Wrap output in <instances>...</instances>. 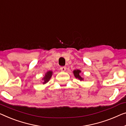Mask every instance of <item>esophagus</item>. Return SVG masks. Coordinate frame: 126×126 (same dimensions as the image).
<instances>
[{
	"label": "esophagus",
	"instance_id": "34e87169",
	"mask_svg": "<svg viewBox=\"0 0 126 126\" xmlns=\"http://www.w3.org/2000/svg\"><path fill=\"white\" fill-rule=\"evenodd\" d=\"M60 69H61L62 71H65V69H66V67H61V68H60Z\"/></svg>",
	"mask_w": 126,
	"mask_h": 126
}]
</instances>
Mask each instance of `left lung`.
I'll return each instance as SVG.
<instances>
[{
    "instance_id": "left-lung-1",
    "label": "left lung",
    "mask_w": 126,
    "mask_h": 126,
    "mask_svg": "<svg viewBox=\"0 0 126 126\" xmlns=\"http://www.w3.org/2000/svg\"><path fill=\"white\" fill-rule=\"evenodd\" d=\"M73 73H74V76L76 79H78L80 80V81L84 80V79L80 76L79 74L80 73H81V71L79 70V69H75V70L73 71Z\"/></svg>"
}]
</instances>
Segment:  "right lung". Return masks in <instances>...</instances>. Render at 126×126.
<instances>
[{"label": "right lung", "mask_w": 126, "mask_h": 126, "mask_svg": "<svg viewBox=\"0 0 126 126\" xmlns=\"http://www.w3.org/2000/svg\"><path fill=\"white\" fill-rule=\"evenodd\" d=\"M52 75V71H48V72H47L46 73V74H45V75L44 78L42 79V80H43L42 83L44 84L47 83V82L49 81L50 79H51Z\"/></svg>", "instance_id": "obj_1"}]
</instances>
